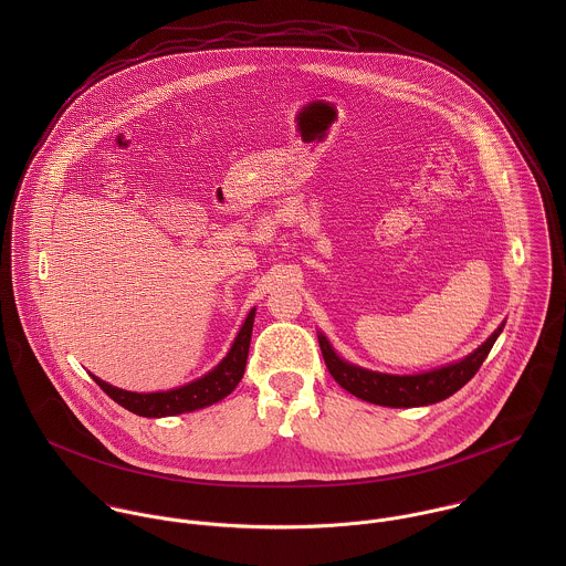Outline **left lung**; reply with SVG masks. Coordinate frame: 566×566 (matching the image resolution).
Listing matches in <instances>:
<instances>
[{
	"mask_svg": "<svg viewBox=\"0 0 566 566\" xmlns=\"http://www.w3.org/2000/svg\"><path fill=\"white\" fill-rule=\"evenodd\" d=\"M505 324L496 326V331L485 339L480 348H475L464 359L420 373V375H386L359 368L355 364L344 361L337 357L333 346L323 333H318L321 350H323L324 364L331 373V377L350 395H355L361 401L384 405V407H420V405L438 403L455 395L462 386H467L475 373L482 368L492 344L496 342L499 333Z\"/></svg>",
	"mask_w": 566,
	"mask_h": 566,
	"instance_id": "8db88e82",
	"label": "left lung"
}]
</instances>
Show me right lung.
<instances>
[{
  "mask_svg": "<svg viewBox=\"0 0 566 566\" xmlns=\"http://www.w3.org/2000/svg\"><path fill=\"white\" fill-rule=\"evenodd\" d=\"M252 323H254V310H250L248 318L243 321L242 328H240L231 350L227 353V357L211 373H207L205 377H200L187 386H180V388H174L167 392L142 395V392L119 390V388L97 379L95 375H91V377L115 403L126 407L128 411H133L137 416L163 418V416H176V413L209 407V405L218 403L224 397H229L242 381L248 348H250Z\"/></svg>",
  "mask_w": 566,
  "mask_h": 566,
  "instance_id": "obj_1",
  "label": "right lung"
}]
</instances>
